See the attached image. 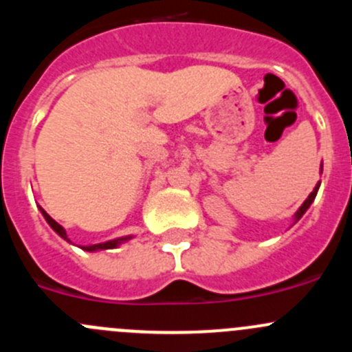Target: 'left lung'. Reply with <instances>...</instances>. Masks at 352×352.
I'll list each match as a JSON object with an SVG mask.
<instances>
[{
	"mask_svg": "<svg viewBox=\"0 0 352 352\" xmlns=\"http://www.w3.org/2000/svg\"><path fill=\"white\" fill-rule=\"evenodd\" d=\"M318 187H320V182H318V184H317V186H315L314 192H311V194H310V196H308V197H307V201H305V202H303V204H301V206H300V209H298V211H296V214H294V221H298V219H300V218H301V216H303V214H305V212H307V209H308V208H310V204H311V202H314V199H315V196H317V192H318Z\"/></svg>",
	"mask_w": 352,
	"mask_h": 352,
	"instance_id": "8db88e82",
	"label": "left lung"
}]
</instances>
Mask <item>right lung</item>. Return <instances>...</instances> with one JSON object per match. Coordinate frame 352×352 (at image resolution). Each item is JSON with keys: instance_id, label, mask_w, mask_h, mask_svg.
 I'll return each instance as SVG.
<instances>
[{"instance_id": "add662e5", "label": "right lung", "mask_w": 352, "mask_h": 352, "mask_svg": "<svg viewBox=\"0 0 352 352\" xmlns=\"http://www.w3.org/2000/svg\"><path fill=\"white\" fill-rule=\"evenodd\" d=\"M41 212H42V216H44L45 218V221L49 223V226H51L52 230H54L56 233H58L59 236H61V239H65V240H67V242H69V239H67V235H66V230L63 228L61 225H59L58 221H54V219L51 218V216L47 214V212L44 211V209L41 208ZM131 236H122V239H116V240H109V242H105V243H97V245H88V247H81L83 248V250H87V252H95V250H107V248H116V247H119L120 243L122 242H126V240H129Z\"/></svg>"}]
</instances>
